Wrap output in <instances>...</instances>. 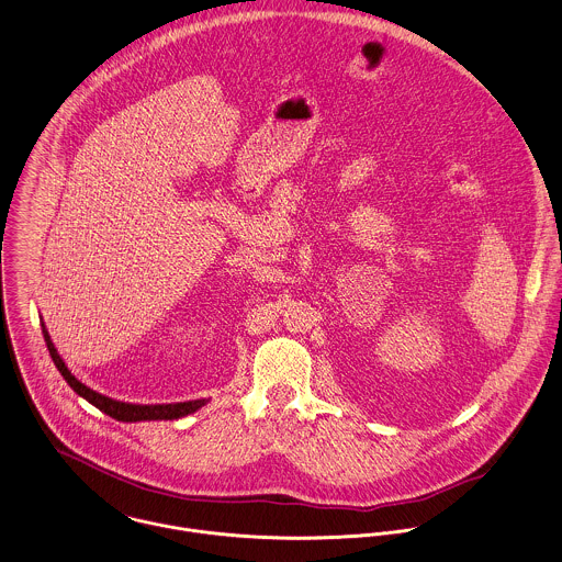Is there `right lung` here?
Listing matches in <instances>:
<instances>
[{"label":"right lung","instance_id":"1","mask_svg":"<svg viewBox=\"0 0 562 562\" xmlns=\"http://www.w3.org/2000/svg\"><path fill=\"white\" fill-rule=\"evenodd\" d=\"M43 326V337H45V345L49 349V356L56 364V369L60 371V375L65 378V382L80 395L85 397L89 404H93L95 408H100L102 413H106L109 417H113L116 422H125V424H134V422H169V419H180L187 417L195 411H200L202 406L209 404V400H191V402H171V404H130V402H119L113 397H106L98 391H93L91 386L82 384L65 364V360L60 358L56 345L52 342V337Z\"/></svg>","mask_w":562,"mask_h":562}]
</instances>
